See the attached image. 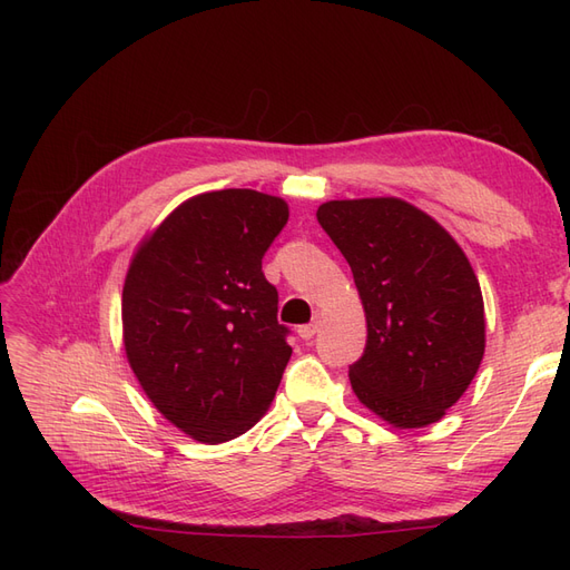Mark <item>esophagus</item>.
Masks as SVG:
<instances>
[{
	"instance_id": "1",
	"label": "esophagus",
	"mask_w": 570,
	"mask_h": 570,
	"mask_svg": "<svg viewBox=\"0 0 570 570\" xmlns=\"http://www.w3.org/2000/svg\"><path fill=\"white\" fill-rule=\"evenodd\" d=\"M318 331H321V321L316 318V321H312L308 325H302L297 333H299V337H302V340H312Z\"/></svg>"
}]
</instances>
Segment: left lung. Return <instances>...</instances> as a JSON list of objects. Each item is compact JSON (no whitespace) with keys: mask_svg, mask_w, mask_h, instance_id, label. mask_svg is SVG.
Instances as JSON below:
<instances>
[{"mask_svg":"<svg viewBox=\"0 0 570 570\" xmlns=\"http://www.w3.org/2000/svg\"><path fill=\"white\" fill-rule=\"evenodd\" d=\"M316 218L347 258L366 312L350 366L358 402L394 428H425L454 406L485 354V304L469 256L404 199H333Z\"/></svg>","mask_w":570,"mask_h":570,"instance_id":"8db88e82","label":"left lung"}]
</instances>
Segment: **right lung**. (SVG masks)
<instances>
[{"mask_svg": "<svg viewBox=\"0 0 570 570\" xmlns=\"http://www.w3.org/2000/svg\"><path fill=\"white\" fill-rule=\"evenodd\" d=\"M287 202L256 189L189 197L137 245L126 273L124 347L166 421L204 444L264 416L292 347L262 258Z\"/></svg>", "mask_w": 570, "mask_h": 570, "instance_id": "obj_1", "label": "right lung"}]
</instances>
